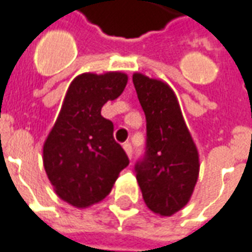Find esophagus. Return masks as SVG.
<instances>
[{
	"mask_svg": "<svg viewBox=\"0 0 252 252\" xmlns=\"http://www.w3.org/2000/svg\"><path fill=\"white\" fill-rule=\"evenodd\" d=\"M123 148H124V151L126 153V155L131 158L132 157V146H131V143H124L123 144Z\"/></svg>",
	"mask_w": 252,
	"mask_h": 252,
	"instance_id": "34e87169",
	"label": "esophagus"
}]
</instances>
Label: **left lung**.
I'll use <instances>...</instances> for the list:
<instances>
[{
    "label": "left lung",
    "instance_id": "8db88e82",
    "mask_svg": "<svg viewBox=\"0 0 252 252\" xmlns=\"http://www.w3.org/2000/svg\"><path fill=\"white\" fill-rule=\"evenodd\" d=\"M147 121V151L136 164L143 200L159 216H173L189 202L198 180V151L174 90L140 72L132 77Z\"/></svg>",
    "mask_w": 252,
    "mask_h": 252
}]
</instances>
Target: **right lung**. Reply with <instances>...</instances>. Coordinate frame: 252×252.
Returning <instances> with one entry per match:
<instances>
[{"label": "right lung", "mask_w": 252, "mask_h": 252, "mask_svg": "<svg viewBox=\"0 0 252 252\" xmlns=\"http://www.w3.org/2000/svg\"><path fill=\"white\" fill-rule=\"evenodd\" d=\"M126 82L121 71L83 72L67 89L43 146V164L58 197L71 206L83 209L104 200L129 163L113 139V123L101 116Z\"/></svg>", "instance_id": "right-lung-1"}]
</instances>
